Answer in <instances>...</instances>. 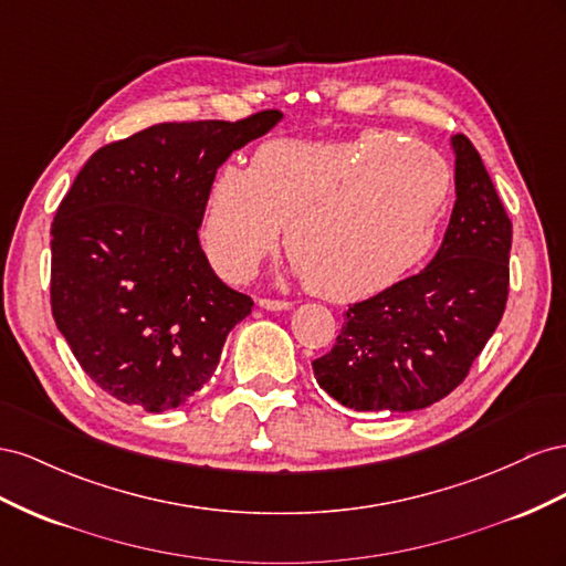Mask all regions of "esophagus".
Returning a JSON list of instances; mask_svg holds the SVG:
<instances>
[{
    "instance_id": "esophagus-1",
    "label": "esophagus",
    "mask_w": 566,
    "mask_h": 566,
    "mask_svg": "<svg viewBox=\"0 0 566 566\" xmlns=\"http://www.w3.org/2000/svg\"><path fill=\"white\" fill-rule=\"evenodd\" d=\"M258 305H261V308H265V311H289L292 308V303L289 301H277V298H258Z\"/></svg>"
}]
</instances>
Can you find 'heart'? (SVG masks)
Returning a JSON list of instances; mask_svg holds the SVG:
<instances>
[{
	"mask_svg": "<svg viewBox=\"0 0 566 566\" xmlns=\"http://www.w3.org/2000/svg\"><path fill=\"white\" fill-rule=\"evenodd\" d=\"M448 193L446 160L402 137L272 139L249 168L218 172L201 239L224 277L244 282L284 228L294 277L327 301H358L429 253Z\"/></svg>",
	"mask_w": 566,
	"mask_h": 566,
	"instance_id": "obj_1",
	"label": "heart"
}]
</instances>
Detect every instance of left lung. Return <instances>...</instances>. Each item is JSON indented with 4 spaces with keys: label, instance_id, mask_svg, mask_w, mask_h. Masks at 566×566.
Returning a JSON list of instances; mask_svg holds the SVG:
<instances>
[{
    "label": "left lung",
    "instance_id": "left-lung-1",
    "mask_svg": "<svg viewBox=\"0 0 566 566\" xmlns=\"http://www.w3.org/2000/svg\"><path fill=\"white\" fill-rule=\"evenodd\" d=\"M455 206L441 249L412 277L353 303L317 384L358 412H412L467 377L503 317L512 222L472 142L450 137Z\"/></svg>",
    "mask_w": 566,
    "mask_h": 566
}]
</instances>
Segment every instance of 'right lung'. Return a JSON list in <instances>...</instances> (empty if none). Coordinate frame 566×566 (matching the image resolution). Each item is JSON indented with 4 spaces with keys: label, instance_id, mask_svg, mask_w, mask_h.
Listing matches in <instances>:
<instances>
[{
    "label": "right lung",
    "instance_id": "right-lung-1",
    "mask_svg": "<svg viewBox=\"0 0 566 566\" xmlns=\"http://www.w3.org/2000/svg\"><path fill=\"white\" fill-rule=\"evenodd\" d=\"M282 118L151 125L77 172L52 222V315L113 398L147 412L180 408L251 315L253 301L208 263L199 230L218 168Z\"/></svg>",
    "mask_w": 566,
    "mask_h": 566
}]
</instances>
